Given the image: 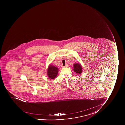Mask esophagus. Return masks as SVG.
I'll return each mask as SVG.
<instances>
[{"instance_id": "obj_1", "label": "esophagus", "mask_w": 125, "mask_h": 125, "mask_svg": "<svg viewBox=\"0 0 125 125\" xmlns=\"http://www.w3.org/2000/svg\"><path fill=\"white\" fill-rule=\"evenodd\" d=\"M64 67H68V64H66L65 65V66H64Z\"/></svg>"}]
</instances>
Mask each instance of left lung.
<instances>
[{
    "instance_id": "left-lung-1",
    "label": "left lung",
    "mask_w": 125,
    "mask_h": 125,
    "mask_svg": "<svg viewBox=\"0 0 125 125\" xmlns=\"http://www.w3.org/2000/svg\"><path fill=\"white\" fill-rule=\"evenodd\" d=\"M74 72L78 74H81L82 73V66L80 63H75L74 64Z\"/></svg>"
}]
</instances>
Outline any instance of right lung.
<instances>
[{"mask_svg": "<svg viewBox=\"0 0 125 125\" xmlns=\"http://www.w3.org/2000/svg\"><path fill=\"white\" fill-rule=\"evenodd\" d=\"M58 72V68H57L50 65L48 68L47 74L50 79H54L57 76Z\"/></svg>", "mask_w": 125, "mask_h": 125, "instance_id": "add662e5", "label": "right lung"}]
</instances>
